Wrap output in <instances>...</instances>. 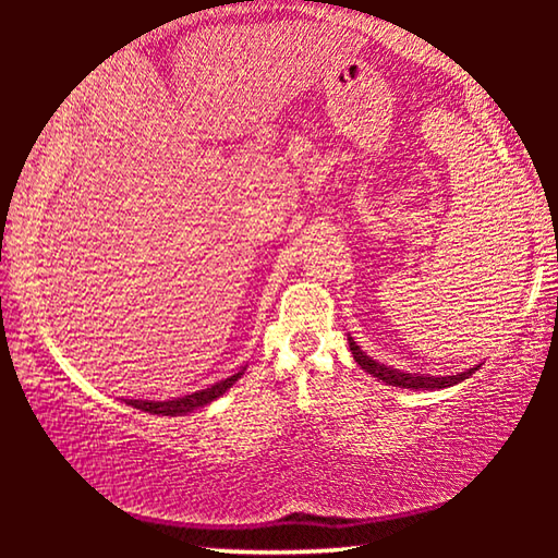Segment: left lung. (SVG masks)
Segmentation results:
<instances>
[{
  "instance_id": "1",
  "label": "left lung",
  "mask_w": 558,
  "mask_h": 558,
  "mask_svg": "<svg viewBox=\"0 0 558 558\" xmlns=\"http://www.w3.org/2000/svg\"><path fill=\"white\" fill-rule=\"evenodd\" d=\"M349 349H352V354L356 359V364L362 366L364 372L374 374L376 379L386 381L389 386H401V389H423V391H433V389H446V386H452V384H460L470 379L472 374H475V369H468V372H460L456 376H418V374H403L399 369H391V366H384L376 362V359L366 356L362 349H359V344L354 342L352 337H349Z\"/></svg>"
}]
</instances>
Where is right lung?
I'll return each mask as SVG.
<instances>
[{"label": "right lung", "instance_id": "1", "mask_svg": "<svg viewBox=\"0 0 558 558\" xmlns=\"http://www.w3.org/2000/svg\"><path fill=\"white\" fill-rule=\"evenodd\" d=\"M243 372H245V369L235 372L233 376H229V379L214 384V386H209V389H202V391L189 393V396H179V399H172V401H135V399H130V401H125V403H130L132 409L145 411V413L186 415V413H192V411H196V409H202V405H206V403H211L214 399H219V396H223L226 391L231 389V386H233L235 381L241 379Z\"/></svg>", "mask_w": 558, "mask_h": 558}]
</instances>
